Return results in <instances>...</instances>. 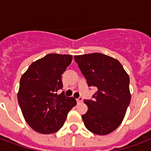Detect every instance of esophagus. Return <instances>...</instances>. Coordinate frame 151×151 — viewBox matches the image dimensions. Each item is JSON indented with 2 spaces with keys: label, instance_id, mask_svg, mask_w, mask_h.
Wrapping results in <instances>:
<instances>
[{
  "label": "esophagus",
  "instance_id": "34e87169",
  "mask_svg": "<svg viewBox=\"0 0 151 151\" xmlns=\"http://www.w3.org/2000/svg\"><path fill=\"white\" fill-rule=\"evenodd\" d=\"M83 101V99H82V97H79V98H78L77 99V102H78V103H81V102Z\"/></svg>",
  "mask_w": 151,
  "mask_h": 151
}]
</instances>
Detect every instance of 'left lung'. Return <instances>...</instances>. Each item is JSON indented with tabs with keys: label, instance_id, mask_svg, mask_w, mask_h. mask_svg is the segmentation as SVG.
<instances>
[{
	"label": "left lung",
	"instance_id": "1",
	"mask_svg": "<svg viewBox=\"0 0 151 151\" xmlns=\"http://www.w3.org/2000/svg\"><path fill=\"white\" fill-rule=\"evenodd\" d=\"M89 87L96 92L85 99V126L97 135H107L119 126L131 100L129 77L120 62L102 53L74 56Z\"/></svg>",
	"mask_w": 151,
	"mask_h": 151
}]
</instances>
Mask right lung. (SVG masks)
Listing matches in <instances>:
<instances>
[{
	"instance_id": "1",
	"label": "right lung",
	"mask_w": 151,
	"mask_h": 151,
	"mask_svg": "<svg viewBox=\"0 0 151 151\" xmlns=\"http://www.w3.org/2000/svg\"><path fill=\"white\" fill-rule=\"evenodd\" d=\"M71 55L48 54L34 62L20 79L18 101L26 122L42 134L61 129L67 114L77 101L67 97L63 88L62 74L71 63Z\"/></svg>"
}]
</instances>
